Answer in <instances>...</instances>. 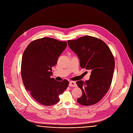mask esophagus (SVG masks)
Listing matches in <instances>:
<instances>
[{
    "label": "esophagus",
    "mask_w": 133,
    "mask_h": 133,
    "mask_svg": "<svg viewBox=\"0 0 133 133\" xmlns=\"http://www.w3.org/2000/svg\"><path fill=\"white\" fill-rule=\"evenodd\" d=\"M69 86L70 87H76L77 86L76 82L75 81H70L69 84Z\"/></svg>",
    "instance_id": "obj_1"
}]
</instances>
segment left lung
Returning a JSON list of instances; mask_svg holds the SVG:
<instances>
[{
    "label": "left lung",
    "instance_id": "left-lung-1",
    "mask_svg": "<svg viewBox=\"0 0 133 133\" xmlns=\"http://www.w3.org/2000/svg\"><path fill=\"white\" fill-rule=\"evenodd\" d=\"M69 47L80 60L82 68L91 71L88 80L76 82L83 92L77 102L91 106L100 101L111 86L115 68L114 56L103 41L90 36L68 40Z\"/></svg>",
    "mask_w": 133,
    "mask_h": 133
}]
</instances>
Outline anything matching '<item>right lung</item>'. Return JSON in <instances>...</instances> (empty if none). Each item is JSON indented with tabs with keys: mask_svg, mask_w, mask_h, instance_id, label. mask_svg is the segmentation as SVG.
I'll use <instances>...</instances> for the list:
<instances>
[{
	"mask_svg": "<svg viewBox=\"0 0 133 133\" xmlns=\"http://www.w3.org/2000/svg\"><path fill=\"white\" fill-rule=\"evenodd\" d=\"M67 43L49 37L38 39L27 46L22 58L21 77L26 90L39 104L54 105L69 85L67 80L57 81L51 78L52 67Z\"/></svg>",
	"mask_w": 133,
	"mask_h": 133,
	"instance_id": "1",
	"label": "right lung"
}]
</instances>
